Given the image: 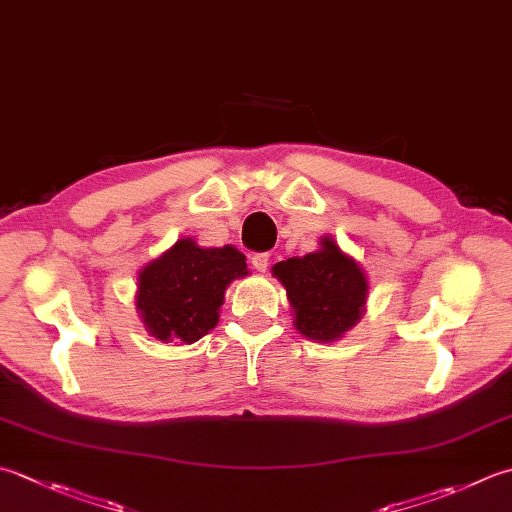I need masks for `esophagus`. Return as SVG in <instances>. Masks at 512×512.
<instances>
[{
    "instance_id": "obj_1",
    "label": "esophagus",
    "mask_w": 512,
    "mask_h": 512,
    "mask_svg": "<svg viewBox=\"0 0 512 512\" xmlns=\"http://www.w3.org/2000/svg\"><path fill=\"white\" fill-rule=\"evenodd\" d=\"M268 259H270L268 253H255L253 257H250V264H253V268L257 270V273H266Z\"/></svg>"
}]
</instances>
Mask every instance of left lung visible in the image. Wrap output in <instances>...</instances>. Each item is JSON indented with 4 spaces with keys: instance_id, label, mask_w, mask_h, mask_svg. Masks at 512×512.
Masks as SVG:
<instances>
[{
    "instance_id": "left-lung-1",
    "label": "left lung",
    "mask_w": 512,
    "mask_h": 512,
    "mask_svg": "<svg viewBox=\"0 0 512 512\" xmlns=\"http://www.w3.org/2000/svg\"><path fill=\"white\" fill-rule=\"evenodd\" d=\"M319 250L290 257L273 266L286 288L295 328L313 342H337L364 315L368 279L333 237H322Z\"/></svg>"
}]
</instances>
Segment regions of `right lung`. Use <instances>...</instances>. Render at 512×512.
Returning <instances> with one entry per match:
<instances>
[{
	"instance_id": "1",
	"label": "right lung",
	"mask_w": 512,
	"mask_h": 512,
	"mask_svg": "<svg viewBox=\"0 0 512 512\" xmlns=\"http://www.w3.org/2000/svg\"><path fill=\"white\" fill-rule=\"evenodd\" d=\"M246 275V257L237 248H202L190 237L179 239L139 273L137 313L159 342L193 344L217 326L226 286Z\"/></svg>"
}]
</instances>
